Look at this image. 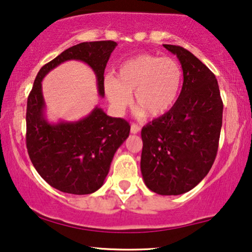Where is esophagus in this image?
<instances>
[{"mask_svg":"<svg viewBox=\"0 0 252 252\" xmlns=\"http://www.w3.org/2000/svg\"><path fill=\"white\" fill-rule=\"evenodd\" d=\"M141 130V127L137 125V124H135V123H133L132 125H130V132H132L133 134H136V133H139Z\"/></svg>","mask_w":252,"mask_h":252,"instance_id":"34e87169","label":"esophagus"}]
</instances>
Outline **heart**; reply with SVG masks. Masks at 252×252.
Listing matches in <instances>:
<instances>
[{
  "label": "heart",
  "mask_w": 252,
  "mask_h": 252,
  "mask_svg": "<svg viewBox=\"0 0 252 252\" xmlns=\"http://www.w3.org/2000/svg\"><path fill=\"white\" fill-rule=\"evenodd\" d=\"M182 82V67L171 57L140 55L119 67L117 79L106 77L104 88L116 109H125L134 93V105L150 117L168 111L177 101Z\"/></svg>",
  "instance_id": "obj_1"
}]
</instances>
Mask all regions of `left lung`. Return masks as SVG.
Listing matches in <instances>:
<instances>
[{
    "instance_id": "1",
    "label": "left lung",
    "mask_w": 252,
    "mask_h": 252,
    "mask_svg": "<svg viewBox=\"0 0 252 252\" xmlns=\"http://www.w3.org/2000/svg\"><path fill=\"white\" fill-rule=\"evenodd\" d=\"M177 55L184 84L174 105L141 132L144 184L159 195L196 187L216 159L222 125V99L216 75L190 51L163 44Z\"/></svg>"
}]
</instances>
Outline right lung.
I'll return each instance as SVG.
<instances>
[{
  "instance_id": "obj_1",
  "label": "right lung",
  "mask_w": 252,
  "mask_h": 252,
  "mask_svg": "<svg viewBox=\"0 0 252 252\" xmlns=\"http://www.w3.org/2000/svg\"><path fill=\"white\" fill-rule=\"evenodd\" d=\"M116 46L115 41H94L68 48L40 68L27 98V153L41 178L63 192L87 195L101 188L113 155L128 137L130 126L125 119L106 116L97 106L79 122L48 123L41 81L63 62L81 61L95 72L103 97L104 70Z\"/></svg>"
}]
</instances>
